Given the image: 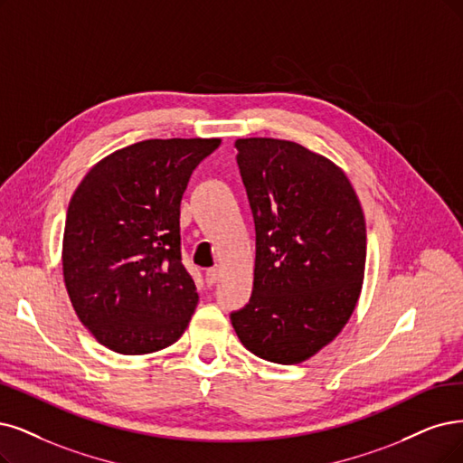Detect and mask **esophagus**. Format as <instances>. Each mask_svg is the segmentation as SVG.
<instances>
[{"mask_svg": "<svg viewBox=\"0 0 463 463\" xmlns=\"http://www.w3.org/2000/svg\"><path fill=\"white\" fill-rule=\"evenodd\" d=\"M217 280H219V270H217L215 267H212V269L205 270V284H208V286H213Z\"/></svg>", "mask_w": 463, "mask_h": 463, "instance_id": "1", "label": "esophagus"}]
</instances>
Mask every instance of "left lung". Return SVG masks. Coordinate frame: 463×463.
<instances>
[{
	"label": "left lung",
	"instance_id": "1",
	"mask_svg": "<svg viewBox=\"0 0 463 463\" xmlns=\"http://www.w3.org/2000/svg\"><path fill=\"white\" fill-rule=\"evenodd\" d=\"M255 222L253 292L231 322L260 358L298 364L345 326L366 263V225L344 171L305 146L234 143Z\"/></svg>",
	"mask_w": 463,
	"mask_h": 463
}]
</instances>
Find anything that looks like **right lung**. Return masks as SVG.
Returning <instances> with one entry per match:
<instances>
[{"mask_svg": "<svg viewBox=\"0 0 463 463\" xmlns=\"http://www.w3.org/2000/svg\"><path fill=\"white\" fill-rule=\"evenodd\" d=\"M221 139H148L116 150L68 205L62 270L74 311L99 344L160 351L183 335L198 294L181 260V198Z\"/></svg>", "mask_w": 463, "mask_h": 463, "instance_id": "1", "label": "right lung"}]
</instances>
